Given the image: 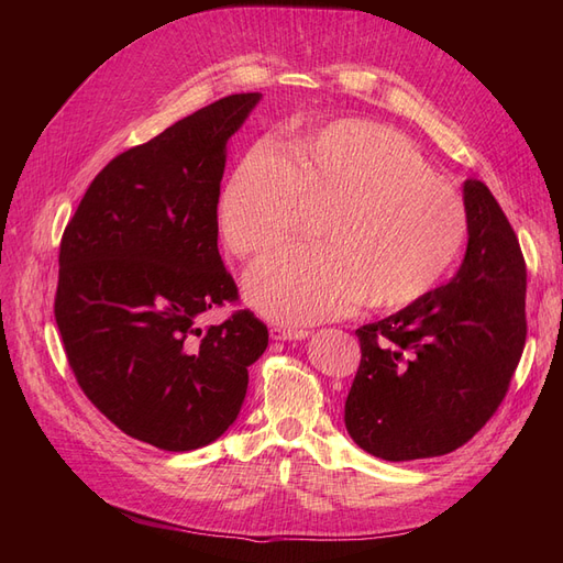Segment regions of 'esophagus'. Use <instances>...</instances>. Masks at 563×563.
Wrapping results in <instances>:
<instances>
[{
    "instance_id": "obj_1",
    "label": "esophagus",
    "mask_w": 563,
    "mask_h": 563,
    "mask_svg": "<svg viewBox=\"0 0 563 563\" xmlns=\"http://www.w3.org/2000/svg\"><path fill=\"white\" fill-rule=\"evenodd\" d=\"M269 335L272 340H302L308 338V331L296 329V327H284V323H272Z\"/></svg>"
}]
</instances>
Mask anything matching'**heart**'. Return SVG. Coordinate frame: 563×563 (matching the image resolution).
Returning a JSON list of instances; mask_svg holds the SVG:
<instances>
[{"mask_svg":"<svg viewBox=\"0 0 563 563\" xmlns=\"http://www.w3.org/2000/svg\"><path fill=\"white\" fill-rule=\"evenodd\" d=\"M305 203L329 207L323 242L265 255L244 282L253 308L286 323L331 319L362 300L408 308L446 277L470 232L463 195L416 143L364 119L298 131L286 152L253 145L218 195V234L251 258L296 232Z\"/></svg>","mask_w":563,"mask_h":563,"instance_id":"heart-1","label":"heart"}]
</instances>
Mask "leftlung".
Here are the masks:
<instances>
[{"label":"left lung","mask_w":563,"mask_h":563,"mask_svg":"<svg viewBox=\"0 0 563 563\" xmlns=\"http://www.w3.org/2000/svg\"><path fill=\"white\" fill-rule=\"evenodd\" d=\"M465 261L455 277L397 314L356 329L362 362L345 428L366 453L446 455L503 404L526 345V261L500 203L467 178Z\"/></svg>","instance_id":"obj_1"}]
</instances>
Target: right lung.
<instances>
[{
	"label": "right lung",
	"mask_w": 563,
	"mask_h": 563,
	"mask_svg": "<svg viewBox=\"0 0 563 563\" xmlns=\"http://www.w3.org/2000/svg\"><path fill=\"white\" fill-rule=\"evenodd\" d=\"M261 93H234L117 155L89 185L58 255L54 314L75 378L124 434L162 451L211 444L240 416L267 347L218 253L228 141Z\"/></svg>",
	"instance_id": "right-lung-1"
}]
</instances>
